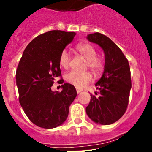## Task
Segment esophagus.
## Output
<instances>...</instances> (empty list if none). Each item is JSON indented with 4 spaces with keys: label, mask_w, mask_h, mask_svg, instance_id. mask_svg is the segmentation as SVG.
<instances>
[{
    "label": "esophagus",
    "mask_w": 152,
    "mask_h": 152,
    "mask_svg": "<svg viewBox=\"0 0 152 152\" xmlns=\"http://www.w3.org/2000/svg\"><path fill=\"white\" fill-rule=\"evenodd\" d=\"M76 92H77V93H80L82 91V89L79 88V87H76Z\"/></svg>",
    "instance_id": "1"
}]
</instances>
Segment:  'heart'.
Instances as JSON below:
<instances>
[{
	"mask_svg": "<svg viewBox=\"0 0 152 152\" xmlns=\"http://www.w3.org/2000/svg\"><path fill=\"white\" fill-rule=\"evenodd\" d=\"M76 49L87 60L86 67H89L93 73H100L104 67L103 59L97 56L96 48L89 42H80L76 45ZM70 63V56L66 50L61 52L59 57V64L63 68H67ZM65 80L69 84L77 87H83L92 80V75L90 72H79L70 70L65 76Z\"/></svg>",
	"mask_w": 152,
	"mask_h": 152,
	"instance_id": "1",
	"label": "heart"
}]
</instances>
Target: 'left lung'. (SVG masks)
Masks as SVG:
<instances>
[{"label":"left lung","instance_id":"left-lung-1","mask_svg":"<svg viewBox=\"0 0 152 152\" xmlns=\"http://www.w3.org/2000/svg\"><path fill=\"white\" fill-rule=\"evenodd\" d=\"M87 39L103 49L105 65L96 84L99 96L90 95L86 113L93 121L109 125L119 120L126 110L132 87L129 65L121 50L107 36L96 32L87 35Z\"/></svg>","mask_w":152,"mask_h":152}]
</instances>
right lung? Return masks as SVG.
Masks as SVG:
<instances>
[{"mask_svg":"<svg viewBox=\"0 0 152 152\" xmlns=\"http://www.w3.org/2000/svg\"><path fill=\"white\" fill-rule=\"evenodd\" d=\"M76 34L53 30L37 37L27 45L18 64L16 84L19 102L29 120L44 129L66 121L69 107L77 96L74 86L62 85L61 92L50 87L61 76L59 57Z\"/></svg>","mask_w":152,"mask_h":152,"instance_id":"add662e5","label":"right lung"}]
</instances>
